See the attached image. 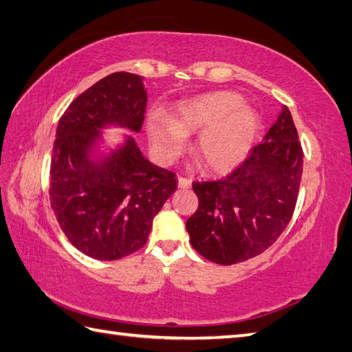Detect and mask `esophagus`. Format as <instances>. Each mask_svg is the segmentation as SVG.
<instances>
[{
  "label": "esophagus",
  "instance_id": "obj_1",
  "mask_svg": "<svg viewBox=\"0 0 352 352\" xmlns=\"http://www.w3.org/2000/svg\"><path fill=\"white\" fill-rule=\"evenodd\" d=\"M192 182L189 180V178H184V177H178V188L180 189H188L190 188Z\"/></svg>",
  "mask_w": 352,
  "mask_h": 352
}]
</instances>
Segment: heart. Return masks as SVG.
<instances>
[{"label": "heart", "instance_id": "b5f03b06", "mask_svg": "<svg viewBox=\"0 0 352 352\" xmlns=\"http://www.w3.org/2000/svg\"><path fill=\"white\" fill-rule=\"evenodd\" d=\"M258 129V119L243 109L234 92H212L177 104L172 118L149 115L146 133L155 154L172 160L186 144V134L198 133L193 151L208 170L234 168L248 154Z\"/></svg>", "mask_w": 352, "mask_h": 352}]
</instances>
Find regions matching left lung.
I'll return each instance as SVG.
<instances>
[{
  "label": "left lung",
  "instance_id": "left-lung-1",
  "mask_svg": "<svg viewBox=\"0 0 352 352\" xmlns=\"http://www.w3.org/2000/svg\"><path fill=\"white\" fill-rule=\"evenodd\" d=\"M302 148L286 106L241 166L216 182H195L198 208L186 222L190 245L207 260L234 265L274 245L295 210Z\"/></svg>",
  "mask_w": 352,
  "mask_h": 352
}]
</instances>
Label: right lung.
I'll return each mask as SVG.
<instances>
[{"instance_id": "right-lung-1", "label": "right lung", "mask_w": 352, "mask_h": 352, "mask_svg": "<svg viewBox=\"0 0 352 352\" xmlns=\"http://www.w3.org/2000/svg\"><path fill=\"white\" fill-rule=\"evenodd\" d=\"M144 77L115 72L77 96L60 118L50 170V201L69 242L96 260L140 250L154 216L177 189L174 172L149 162L124 134L110 148V126L139 133L146 109Z\"/></svg>"}]
</instances>
